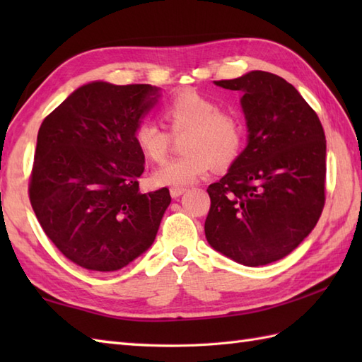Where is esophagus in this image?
Listing matches in <instances>:
<instances>
[{
	"mask_svg": "<svg viewBox=\"0 0 362 362\" xmlns=\"http://www.w3.org/2000/svg\"><path fill=\"white\" fill-rule=\"evenodd\" d=\"M187 191V188H182V187H173L171 189H169V193H171V196L174 197V199H177V197H180L183 193H185Z\"/></svg>",
	"mask_w": 362,
	"mask_h": 362,
	"instance_id": "34e87169",
	"label": "esophagus"
}]
</instances>
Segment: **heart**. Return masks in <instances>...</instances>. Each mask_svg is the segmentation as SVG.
<instances>
[{
	"label": "heart",
	"instance_id": "heart-1",
	"mask_svg": "<svg viewBox=\"0 0 362 362\" xmlns=\"http://www.w3.org/2000/svg\"><path fill=\"white\" fill-rule=\"evenodd\" d=\"M171 132H188L183 141L185 156L157 168L152 182L160 187H185L204 179L211 163L227 168L240 156L244 127L238 117L222 112L221 105L197 91L175 95L163 107ZM135 143L146 158L163 161L171 148V135L156 121L144 119L135 129Z\"/></svg>",
	"mask_w": 362,
	"mask_h": 362
}]
</instances>
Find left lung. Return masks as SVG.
Instances as JSON below:
<instances>
[{
  "label": "left lung",
  "mask_w": 362,
  "mask_h": 362,
  "mask_svg": "<svg viewBox=\"0 0 362 362\" xmlns=\"http://www.w3.org/2000/svg\"><path fill=\"white\" fill-rule=\"evenodd\" d=\"M241 91L247 146L209 187L206 241L244 266L279 261L316 227L325 204L327 141L320 119L283 78L250 71L216 81Z\"/></svg>",
  "instance_id": "8db88e82"
}]
</instances>
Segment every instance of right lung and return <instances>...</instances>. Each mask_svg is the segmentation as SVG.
I'll use <instances>...</instances> for the list:
<instances>
[{
	"label": "right lung",
	"instance_id": "add662e5",
	"mask_svg": "<svg viewBox=\"0 0 362 362\" xmlns=\"http://www.w3.org/2000/svg\"><path fill=\"white\" fill-rule=\"evenodd\" d=\"M148 83L82 86L37 135L29 201L43 232L74 264L112 272L148 250L171 204L168 188L143 194L135 129L157 103Z\"/></svg>",
	"mask_w": 362,
	"mask_h": 362
}]
</instances>
